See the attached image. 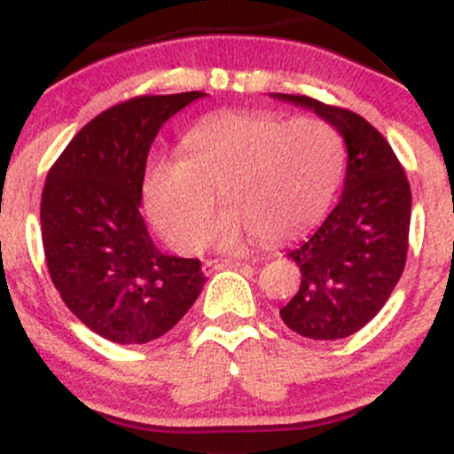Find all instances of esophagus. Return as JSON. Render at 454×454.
I'll use <instances>...</instances> for the list:
<instances>
[{
  "label": "esophagus",
  "instance_id": "1",
  "mask_svg": "<svg viewBox=\"0 0 454 454\" xmlns=\"http://www.w3.org/2000/svg\"><path fill=\"white\" fill-rule=\"evenodd\" d=\"M243 260L239 258H223V260H207L205 264H202V273L205 275H213L215 270L220 269H232V267H241Z\"/></svg>",
  "mask_w": 454,
  "mask_h": 454
}]
</instances>
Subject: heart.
Returning a JSON list of instances; mask_svg holds the SVG:
<instances>
[{"label":"heart","instance_id":"heart-1","mask_svg":"<svg viewBox=\"0 0 454 454\" xmlns=\"http://www.w3.org/2000/svg\"><path fill=\"white\" fill-rule=\"evenodd\" d=\"M185 147L145 181L151 222L184 254L205 245L215 194L228 207L211 232L220 247L299 237L328 211L346 168L340 132L316 117L226 113L192 129Z\"/></svg>","mask_w":454,"mask_h":454}]
</instances>
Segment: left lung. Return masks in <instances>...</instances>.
I'll use <instances>...</instances> for the list:
<instances>
[{"instance_id": "obj_1", "label": "left lung", "mask_w": 454, "mask_h": 454, "mask_svg": "<svg viewBox=\"0 0 454 454\" xmlns=\"http://www.w3.org/2000/svg\"><path fill=\"white\" fill-rule=\"evenodd\" d=\"M270 98L314 111L340 132L348 149L337 207L307 241L290 249L299 293L279 309L284 325L307 340H341L382 309L403 273L411 192L387 138L361 114L307 96Z\"/></svg>"}]
</instances>
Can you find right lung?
I'll list each match as a JSON object with an SVG mask.
<instances>
[{
    "instance_id": "obj_1",
    "label": "right lung",
    "mask_w": 454,
    "mask_h": 454,
    "mask_svg": "<svg viewBox=\"0 0 454 454\" xmlns=\"http://www.w3.org/2000/svg\"><path fill=\"white\" fill-rule=\"evenodd\" d=\"M207 93L143 96L91 119L46 176L40 207L51 279L67 309L113 343H147L187 314L200 260L160 252L140 215L160 128Z\"/></svg>"
}]
</instances>
